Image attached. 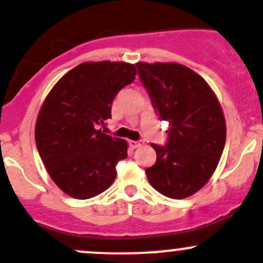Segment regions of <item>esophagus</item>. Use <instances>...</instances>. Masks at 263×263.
<instances>
[{
  "label": "esophagus",
  "instance_id": "34e87169",
  "mask_svg": "<svg viewBox=\"0 0 263 263\" xmlns=\"http://www.w3.org/2000/svg\"><path fill=\"white\" fill-rule=\"evenodd\" d=\"M142 144H143L142 140H129V145H130L132 148H138Z\"/></svg>",
  "mask_w": 263,
  "mask_h": 263
}]
</instances>
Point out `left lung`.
Instances as JSON below:
<instances>
[{
  "instance_id": "obj_1",
  "label": "left lung",
  "mask_w": 263,
  "mask_h": 263,
  "mask_svg": "<svg viewBox=\"0 0 263 263\" xmlns=\"http://www.w3.org/2000/svg\"><path fill=\"white\" fill-rule=\"evenodd\" d=\"M140 82L161 120L168 121L166 145L151 144L156 163L145 168L151 185L183 199L198 192L216 170L226 140L222 108L206 80L176 62H138Z\"/></svg>"
}]
</instances>
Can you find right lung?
<instances>
[{
  "label": "right lung",
  "instance_id": "add662e5",
  "mask_svg": "<svg viewBox=\"0 0 263 263\" xmlns=\"http://www.w3.org/2000/svg\"><path fill=\"white\" fill-rule=\"evenodd\" d=\"M135 75L128 62H83L47 95L35 123V144L51 179L67 196L92 198L115 180L128 143L105 134L101 125L111 118L115 96Z\"/></svg>",
  "mask_w": 263,
  "mask_h": 263
}]
</instances>
